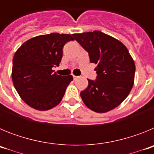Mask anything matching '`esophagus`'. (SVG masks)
<instances>
[{
	"mask_svg": "<svg viewBox=\"0 0 154 154\" xmlns=\"http://www.w3.org/2000/svg\"><path fill=\"white\" fill-rule=\"evenodd\" d=\"M73 79H74V80L77 79H79V76H75V75H73Z\"/></svg>",
	"mask_w": 154,
	"mask_h": 154,
	"instance_id": "34e87169",
	"label": "esophagus"
}]
</instances>
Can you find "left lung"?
<instances>
[{"mask_svg": "<svg viewBox=\"0 0 154 154\" xmlns=\"http://www.w3.org/2000/svg\"><path fill=\"white\" fill-rule=\"evenodd\" d=\"M75 41L89 53L90 62L97 65L96 80L80 92L87 107L96 112H106L118 106L131 91L135 63L126 46L102 31L73 34Z\"/></svg>", "mask_w": 154, "mask_h": 154, "instance_id": "left-lung-1", "label": "left lung"}]
</instances>
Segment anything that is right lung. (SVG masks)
I'll return each instance as SVG.
<instances>
[{"label": "right lung", "mask_w": 154, "mask_h": 154, "mask_svg": "<svg viewBox=\"0 0 154 154\" xmlns=\"http://www.w3.org/2000/svg\"><path fill=\"white\" fill-rule=\"evenodd\" d=\"M72 35L51 33L25 42L13 58L12 81L23 101L41 111L56 106L62 101L72 75L54 72L62 58V48Z\"/></svg>", "instance_id": "1"}]
</instances>
